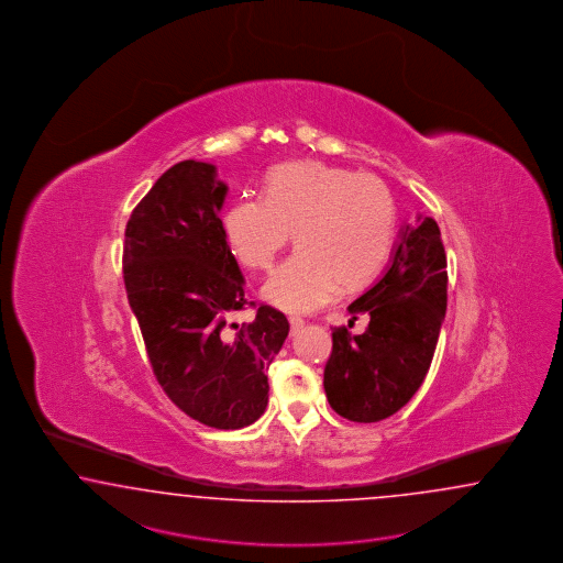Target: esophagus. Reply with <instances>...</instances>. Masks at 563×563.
<instances>
[{"label": "esophagus", "instance_id": "esophagus-1", "mask_svg": "<svg viewBox=\"0 0 563 563\" xmlns=\"http://www.w3.org/2000/svg\"><path fill=\"white\" fill-rule=\"evenodd\" d=\"M290 323V332L295 334V332H299L301 328H303L305 321L301 320V318H297V316H292V318H289Z\"/></svg>", "mask_w": 563, "mask_h": 563}]
</instances>
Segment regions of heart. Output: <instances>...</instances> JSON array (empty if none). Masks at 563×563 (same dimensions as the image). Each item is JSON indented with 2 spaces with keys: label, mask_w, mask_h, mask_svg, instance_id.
<instances>
[{
  "label": "heart",
  "mask_w": 563,
  "mask_h": 563,
  "mask_svg": "<svg viewBox=\"0 0 563 563\" xmlns=\"http://www.w3.org/2000/svg\"><path fill=\"white\" fill-rule=\"evenodd\" d=\"M233 256L271 271L292 242L299 247L264 285V299L287 311H313L340 285L358 289L383 271L396 235V202L377 176L323 162L276 167L264 198L240 197L223 217Z\"/></svg>",
  "instance_id": "heart-1"
}]
</instances>
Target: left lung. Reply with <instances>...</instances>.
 <instances>
[{
    "instance_id": "obj_1",
    "label": "left lung",
    "mask_w": 563,
    "mask_h": 563,
    "mask_svg": "<svg viewBox=\"0 0 563 563\" xmlns=\"http://www.w3.org/2000/svg\"><path fill=\"white\" fill-rule=\"evenodd\" d=\"M446 254L432 217L406 225L379 280L349 305L368 316L363 334L334 328L323 389L335 413L379 422L420 389L446 313Z\"/></svg>"
}]
</instances>
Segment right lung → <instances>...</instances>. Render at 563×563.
<instances>
[{
    "mask_svg": "<svg viewBox=\"0 0 563 563\" xmlns=\"http://www.w3.org/2000/svg\"><path fill=\"white\" fill-rule=\"evenodd\" d=\"M225 195L213 164L169 167L126 223L122 274L166 396L200 424L238 430L268 406L266 368L289 321L271 305L250 323L231 321L247 299L219 219Z\"/></svg>",
    "mask_w": 563,
    "mask_h": 563,
    "instance_id": "add662e5",
    "label": "right lung"
}]
</instances>
